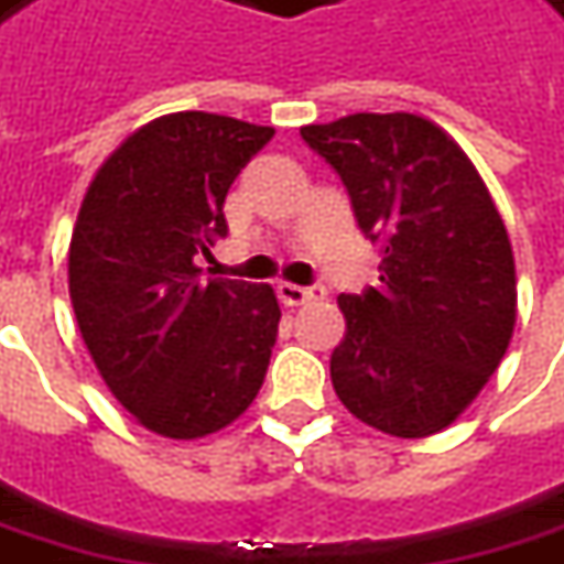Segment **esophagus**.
I'll return each mask as SVG.
<instances>
[{"instance_id":"obj_1","label":"esophagus","mask_w":564,"mask_h":564,"mask_svg":"<svg viewBox=\"0 0 564 564\" xmlns=\"http://www.w3.org/2000/svg\"><path fill=\"white\" fill-rule=\"evenodd\" d=\"M275 294H279V301L285 304V307H301V304H307V301H319V297H326V289H319V285H291V282H279L275 285Z\"/></svg>"}]
</instances>
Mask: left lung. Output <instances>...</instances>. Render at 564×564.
I'll use <instances>...</instances> for the list:
<instances>
[{
    "mask_svg": "<svg viewBox=\"0 0 564 564\" xmlns=\"http://www.w3.org/2000/svg\"><path fill=\"white\" fill-rule=\"evenodd\" d=\"M338 170L354 217L384 241L379 289L341 294L335 394L360 422L429 437L481 394L516 332V257L468 154L419 115L301 127Z\"/></svg>",
    "mask_w": 564,
    "mask_h": 564,
    "instance_id": "8db88e82",
    "label": "left lung"
}]
</instances>
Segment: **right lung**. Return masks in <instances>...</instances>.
Instances as JSON below:
<instances>
[{
	"label": "right lung",
	"mask_w": 564,
	"mask_h": 564,
	"mask_svg": "<svg viewBox=\"0 0 564 564\" xmlns=\"http://www.w3.org/2000/svg\"><path fill=\"white\" fill-rule=\"evenodd\" d=\"M273 127L176 111L96 170L67 251V289L98 376L139 425L195 441L236 422L263 384L279 328L270 285L202 279L226 236V192Z\"/></svg>",
	"instance_id": "obj_1"
}]
</instances>
